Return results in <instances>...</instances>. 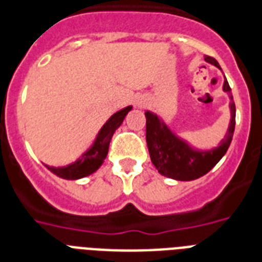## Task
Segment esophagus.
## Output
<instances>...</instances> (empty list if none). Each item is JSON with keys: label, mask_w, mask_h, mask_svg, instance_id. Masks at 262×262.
I'll list each match as a JSON object with an SVG mask.
<instances>
[{"label": "esophagus", "mask_w": 262, "mask_h": 262, "mask_svg": "<svg viewBox=\"0 0 262 262\" xmlns=\"http://www.w3.org/2000/svg\"><path fill=\"white\" fill-rule=\"evenodd\" d=\"M137 106H139V107H141V106H143V103H141V102H139V103H137Z\"/></svg>", "instance_id": "obj_1"}]
</instances>
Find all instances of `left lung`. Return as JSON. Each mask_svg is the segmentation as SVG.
<instances>
[{
	"mask_svg": "<svg viewBox=\"0 0 262 262\" xmlns=\"http://www.w3.org/2000/svg\"><path fill=\"white\" fill-rule=\"evenodd\" d=\"M205 61L222 69L215 58L207 55ZM223 91L227 92L230 98V123L219 145L208 151L193 148L185 140L179 139L158 115L145 111L148 151L152 163L160 174L175 181H193L211 171L226 155L235 130V103L232 100L231 88L227 80H224Z\"/></svg>",
	"mask_w": 262,
	"mask_h": 262,
	"instance_id": "left-lung-1",
	"label": "left lung"
}]
</instances>
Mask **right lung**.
<instances>
[{"label":"right lung","mask_w":262,"mask_h":262,"mask_svg":"<svg viewBox=\"0 0 262 262\" xmlns=\"http://www.w3.org/2000/svg\"><path fill=\"white\" fill-rule=\"evenodd\" d=\"M132 108H133L132 106L123 107L122 110L117 111L111 115L110 118L106 121V123L100 127V130L98 132V135L95 137L94 143L91 144V147L87 151L83 152L76 162L67 164L63 167H51V166L45 164L47 170H50L53 174H55L59 178L69 179V181L85 178L88 175L94 174L106 159L108 145H110L111 137L114 135V132L121 126V123L123 122V119Z\"/></svg>","instance_id":"add662e5"}]
</instances>
